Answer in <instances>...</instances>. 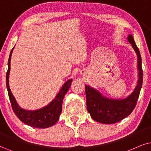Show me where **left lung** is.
<instances>
[{"mask_svg":"<svg viewBox=\"0 0 151 151\" xmlns=\"http://www.w3.org/2000/svg\"><path fill=\"white\" fill-rule=\"evenodd\" d=\"M127 40L137 55L139 80L134 92L123 100H113L104 98L95 89L87 85L85 86L88 111L91 114V118L99 123H118L129 116L136 106L143 83L142 57L132 35H128Z\"/></svg>","mask_w":151,"mask_h":151,"instance_id":"8db88e82","label":"left lung"}]
</instances>
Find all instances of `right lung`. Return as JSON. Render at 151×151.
Instances as JSON below:
<instances>
[{
	"mask_svg": "<svg viewBox=\"0 0 151 151\" xmlns=\"http://www.w3.org/2000/svg\"><path fill=\"white\" fill-rule=\"evenodd\" d=\"M13 49L11 51L10 54H9L8 63H7L8 69H7L6 73V86L13 111L21 121L30 127H36V128H47V127L52 126L58 121L59 116H60L62 111L63 100L65 95L68 92L70 86H71L72 80H68L64 83L56 98L45 107L35 111H27L19 107V106L17 103L16 100L12 95V93L9 87L10 59Z\"/></svg>",
	"mask_w": 151,
	"mask_h": 151,
	"instance_id": "right-lung-1",
	"label": "right lung"
}]
</instances>
